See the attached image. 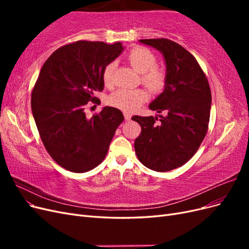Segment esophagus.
Listing matches in <instances>:
<instances>
[{
	"label": "esophagus",
	"mask_w": 249,
	"mask_h": 249,
	"mask_svg": "<svg viewBox=\"0 0 249 249\" xmlns=\"http://www.w3.org/2000/svg\"><path fill=\"white\" fill-rule=\"evenodd\" d=\"M124 119L126 120V122H127V120H130V119H131V115H130V114H127V113H124Z\"/></svg>",
	"instance_id": "obj_1"
}]
</instances>
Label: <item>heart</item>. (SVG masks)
<instances>
[{"label":"heart","instance_id":"heart-1","mask_svg":"<svg viewBox=\"0 0 249 249\" xmlns=\"http://www.w3.org/2000/svg\"><path fill=\"white\" fill-rule=\"evenodd\" d=\"M127 62L137 72L141 73L142 84L150 91L159 92L166 84V72L156 66L157 59L152 52L145 48H135L127 54ZM114 64L110 63L104 69L103 82L106 87L113 83ZM146 92L142 89H118L107 99L108 105L124 112H132L146 101Z\"/></svg>","mask_w":249,"mask_h":249}]
</instances>
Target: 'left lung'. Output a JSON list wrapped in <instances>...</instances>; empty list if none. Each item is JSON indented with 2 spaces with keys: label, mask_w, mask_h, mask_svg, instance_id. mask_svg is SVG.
Here are the masks:
<instances>
[{
  "label": "left lung",
  "mask_w": 249,
  "mask_h": 249,
  "mask_svg": "<svg viewBox=\"0 0 249 249\" xmlns=\"http://www.w3.org/2000/svg\"><path fill=\"white\" fill-rule=\"evenodd\" d=\"M162 53L166 63L163 92L149 104L159 116L132 117L141 126L135 153L145 167L169 171L180 167L197 152L205 138L211 111V89L196 59L178 43L166 39H140Z\"/></svg>",
  "instance_id": "left-lung-1"
}]
</instances>
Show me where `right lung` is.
<instances>
[{"label": "right lung", "mask_w": 249, "mask_h": 249, "mask_svg": "<svg viewBox=\"0 0 249 249\" xmlns=\"http://www.w3.org/2000/svg\"><path fill=\"white\" fill-rule=\"evenodd\" d=\"M123 51L122 42L80 40L56 50L41 67L31 95L33 117L49 155L71 172L101 164L124 122L113 107L91 118L85 114L88 102L100 101L94 93L104 89V69Z\"/></svg>", "instance_id": "obj_1"}]
</instances>
